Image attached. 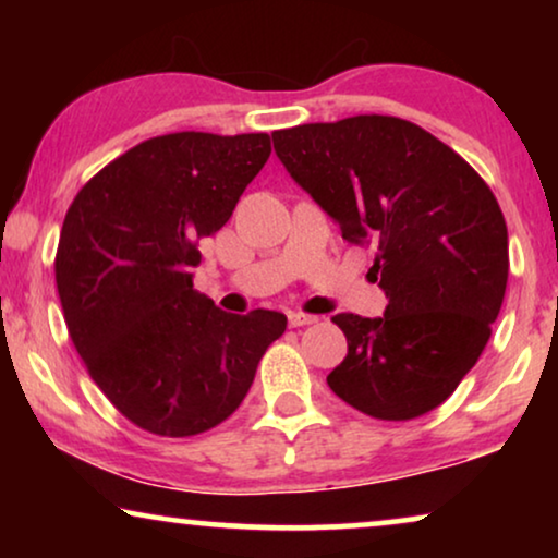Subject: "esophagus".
Here are the masks:
<instances>
[{
	"instance_id": "esophagus-1",
	"label": "esophagus",
	"mask_w": 558,
	"mask_h": 558,
	"mask_svg": "<svg viewBox=\"0 0 558 558\" xmlns=\"http://www.w3.org/2000/svg\"><path fill=\"white\" fill-rule=\"evenodd\" d=\"M289 325L292 327H304V325H315L317 317L315 315H304V312H289Z\"/></svg>"
}]
</instances>
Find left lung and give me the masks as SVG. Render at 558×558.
<instances>
[{"mask_svg": "<svg viewBox=\"0 0 558 558\" xmlns=\"http://www.w3.org/2000/svg\"><path fill=\"white\" fill-rule=\"evenodd\" d=\"M296 185L376 246L384 317L342 312L348 355L327 386L350 407L407 422L445 403L477 363L508 284V228L487 182L426 129L361 113L271 134Z\"/></svg>", "mask_w": 558, "mask_h": 558, "instance_id": "obj_1", "label": "left lung"}]
</instances>
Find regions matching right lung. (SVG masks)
I'll return each mask as SVG.
<instances>
[{
  "label": "right lung",
  "mask_w": 558,
  "mask_h": 558,
  "mask_svg": "<svg viewBox=\"0 0 558 558\" xmlns=\"http://www.w3.org/2000/svg\"><path fill=\"white\" fill-rule=\"evenodd\" d=\"M269 155V134L151 136L65 213L56 284L68 332L106 399L144 432L193 437L226 422L287 330L281 312L228 315L193 289L197 243L228 223Z\"/></svg>",
  "instance_id": "right-lung-1"
}]
</instances>
